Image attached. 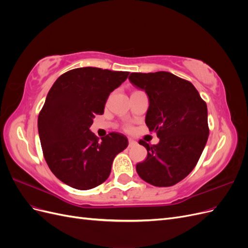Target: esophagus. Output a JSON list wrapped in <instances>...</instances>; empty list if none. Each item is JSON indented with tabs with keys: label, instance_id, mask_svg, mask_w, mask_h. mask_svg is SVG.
<instances>
[{
	"label": "esophagus",
	"instance_id": "1",
	"mask_svg": "<svg viewBox=\"0 0 248 248\" xmlns=\"http://www.w3.org/2000/svg\"><path fill=\"white\" fill-rule=\"evenodd\" d=\"M128 144H129V147H132L134 145H137V141L134 140H132V139H129L128 140Z\"/></svg>",
	"mask_w": 248,
	"mask_h": 248
}]
</instances>
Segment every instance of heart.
Segmentation results:
<instances>
[{
    "mask_svg": "<svg viewBox=\"0 0 248 248\" xmlns=\"http://www.w3.org/2000/svg\"><path fill=\"white\" fill-rule=\"evenodd\" d=\"M125 129H126V130H127V131H130V130H131V129H132V128H131V127H130V126H127V127H126V128H125Z\"/></svg>",
    "mask_w": 248,
    "mask_h": 248,
    "instance_id": "1",
    "label": "heart"
}]
</instances>
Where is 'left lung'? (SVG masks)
Here are the masks:
<instances>
[{
    "label": "left lung",
    "mask_w": 248,
    "mask_h": 248,
    "mask_svg": "<svg viewBox=\"0 0 248 248\" xmlns=\"http://www.w3.org/2000/svg\"><path fill=\"white\" fill-rule=\"evenodd\" d=\"M129 80L147 93L146 124L159 138L157 145L139 141L148 156L137 164L138 174L154 186L175 185L189 175L206 146L207 104L190 81L167 71L133 72Z\"/></svg>",
    "instance_id": "left-lung-1"
}]
</instances>
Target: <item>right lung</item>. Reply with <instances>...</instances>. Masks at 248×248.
I'll use <instances>...</instances> for the list:
<instances>
[{
  "instance_id": "obj_1",
  "label": "right lung",
  "mask_w": 248,
  "mask_h": 248,
  "mask_svg": "<svg viewBox=\"0 0 248 248\" xmlns=\"http://www.w3.org/2000/svg\"><path fill=\"white\" fill-rule=\"evenodd\" d=\"M128 74L82 67L62 74L49 90L38 116L43 156L52 174L73 188L102 184L116 155L128 146L121 133L110 132L99 140L90 130L95 115L103 114L109 94Z\"/></svg>"
}]
</instances>
